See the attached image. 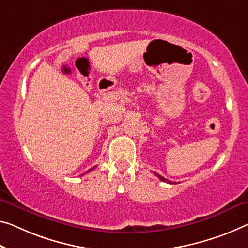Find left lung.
I'll return each instance as SVG.
<instances>
[{
	"instance_id": "8db88e82",
	"label": "left lung",
	"mask_w": 248,
	"mask_h": 248,
	"mask_svg": "<svg viewBox=\"0 0 248 248\" xmlns=\"http://www.w3.org/2000/svg\"><path fill=\"white\" fill-rule=\"evenodd\" d=\"M154 174H155V175H156V176H157V177L159 178V180H161L162 182H167V183H170V182H169V181H167V180H166V178H164L163 176H161V175H158V174H156V173H154Z\"/></svg>"
}]
</instances>
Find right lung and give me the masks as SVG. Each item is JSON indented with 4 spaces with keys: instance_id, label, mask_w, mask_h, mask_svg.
I'll list each match as a JSON object with an SVG mask.
<instances>
[{
    "instance_id": "obj_1",
    "label": "right lung",
    "mask_w": 248,
    "mask_h": 248,
    "mask_svg": "<svg viewBox=\"0 0 248 248\" xmlns=\"http://www.w3.org/2000/svg\"><path fill=\"white\" fill-rule=\"evenodd\" d=\"M95 169V167H91V169L89 170H87V172H85V173H89V172H91V170H93ZM83 175V174H82Z\"/></svg>"
}]
</instances>
